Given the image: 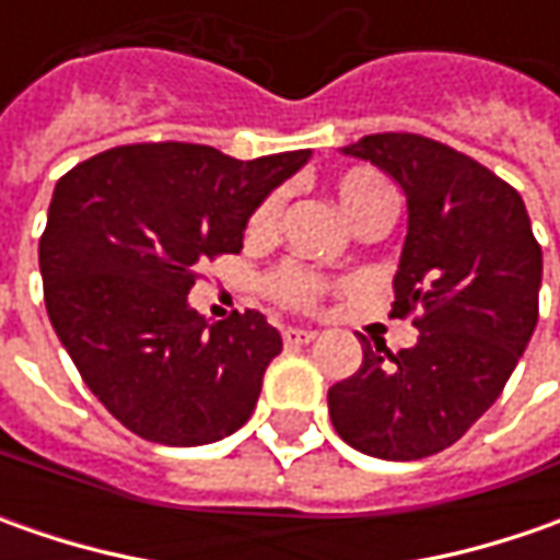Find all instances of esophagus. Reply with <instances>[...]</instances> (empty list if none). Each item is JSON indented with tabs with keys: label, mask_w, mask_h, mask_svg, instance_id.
<instances>
[{
	"label": "esophagus",
	"mask_w": 560,
	"mask_h": 560,
	"mask_svg": "<svg viewBox=\"0 0 560 560\" xmlns=\"http://www.w3.org/2000/svg\"><path fill=\"white\" fill-rule=\"evenodd\" d=\"M314 330H308V327H287L283 330V342L290 346V349H295V346H308L314 339Z\"/></svg>",
	"instance_id": "1"
}]
</instances>
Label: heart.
<instances>
[{"label":"heart","instance_id":"b5f03b06","mask_svg":"<svg viewBox=\"0 0 560 560\" xmlns=\"http://www.w3.org/2000/svg\"><path fill=\"white\" fill-rule=\"evenodd\" d=\"M334 196L339 211L346 214V221L352 226L364 224L376 214L393 211V189L371 167H352V171L339 174L334 184ZM277 218H280V199L270 196L268 202L258 205V211L252 214L248 230L258 233V236L270 233L277 226ZM270 292H273L277 302H283L290 308H312L314 302L320 299V292H324V280L312 270L287 265V268H280L270 277Z\"/></svg>","mask_w":560,"mask_h":560}]
</instances>
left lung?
Listing matches in <instances>:
<instances>
[{"label":"left lung","instance_id":"8db88e82","mask_svg":"<svg viewBox=\"0 0 560 560\" xmlns=\"http://www.w3.org/2000/svg\"><path fill=\"white\" fill-rule=\"evenodd\" d=\"M389 174L408 202L393 314L420 308L398 355L361 336V368L330 386L336 433L383 462H418L458 442L502 396L539 320L542 248L517 189L418 133L342 149Z\"/></svg>","mask_w":560,"mask_h":560}]
</instances>
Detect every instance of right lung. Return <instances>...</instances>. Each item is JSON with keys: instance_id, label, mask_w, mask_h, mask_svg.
Here are the masks:
<instances>
[{"instance_id": "1", "label": "right lung", "mask_w": 560, "mask_h": 560, "mask_svg": "<svg viewBox=\"0 0 560 560\" xmlns=\"http://www.w3.org/2000/svg\"><path fill=\"white\" fill-rule=\"evenodd\" d=\"M308 159L137 142L55 184L39 240L46 312L83 383L137 436L208 445L252 418L283 339L258 312L208 324L186 295L196 265L236 255L255 208Z\"/></svg>"}]
</instances>
